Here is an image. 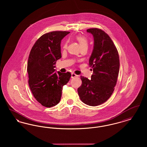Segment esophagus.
Instances as JSON below:
<instances>
[{"instance_id":"obj_1","label":"esophagus","mask_w":147,"mask_h":147,"mask_svg":"<svg viewBox=\"0 0 147 147\" xmlns=\"http://www.w3.org/2000/svg\"><path fill=\"white\" fill-rule=\"evenodd\" d=\"M77 76H78L76 75V74H74V73H71V78H74L77 77Z\"/></svg>"}]
</instances>
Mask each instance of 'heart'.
<instances>
[{
    "label": "heart",
    "mask_w": 147,
    "mask_h": 147,
    "mask_svg": "<svg viewBox=\"0 0 147 147\" xmlns=\"http://www.w3.org/2000/svg\"><path fill=\"white\" fill-rule=\"evenodd\" d=\"M76 39L77 40V41L79 42L80 46L81 47L85 46H88V41L87 38L84 37L83 36H81V35H78L76 37ZM67 46V44L65 43L63 46V48H65Z\"/></svg>",
    "instance_id": "1"
}]
</instances>
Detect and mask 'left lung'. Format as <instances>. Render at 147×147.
Instances as JSON below:
<instances>
[{"instance_id":"1","label":"left lung","mask_w":147,"mask_h":147,"mask_svg":"<svg viewBox=\"0 0 147 147\" xmlns=\"http://www.w3.org/2000/svg\"><path fill=\"white\" fill-rule=\"evenodd\" d=\"M94 37V49L89 59L93 74L91 79L80 77L82 85L78 89L80 100L86 105L96 106L106 102L114 91L119 70V53L115 45L104 31L89 28Z\"/></svg>"}]
</instances>
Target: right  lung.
<instances>
[{
  "label": "right lung",
  "mask_w": 147,
  "mask_h": 147,
  "mask_svg": "<svg viewBox=\"0 0 147 147\" xmlns=\"http://www.w3.org/2000/svg\"><path fill=\"white\" fill-rule=\"evenodd\" d=\"M68 31H53L41 36L35 42L28 57V85L36 100L42 106L57 105L63 86L71 77L69 72L56 71V61L61 58V40Z\"/></svg>",
  "instance_id": "1"
}]
</instances>
